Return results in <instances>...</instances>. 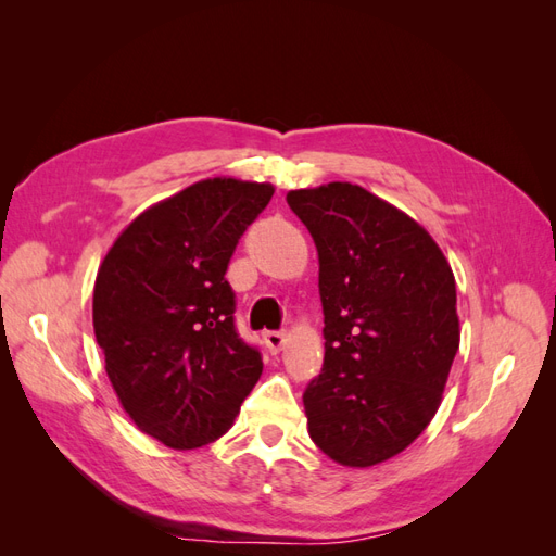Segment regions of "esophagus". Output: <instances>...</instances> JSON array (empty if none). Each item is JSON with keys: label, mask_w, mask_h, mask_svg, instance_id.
I'll list each match as a JSON object with an SVG mask.
<instances>
[{"label": "esophagus", "mask_w": 556, "mask_h": 556, "mask_svg": "<svg viewBox=\"0 0 556 556\" xmlns=\"http://www.w3.org/2000/svg\"><path fill=\"white\" fill-rule=\"evenodd\" d=\"M262 341L268 348V352H271V355H276V352H280L282 345H285V333L282 331H264L262 333Z\"/></svg>", "instance_id": "esophagus-1"}]
</instances>
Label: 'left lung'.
I'll return each mask as SVG.
<instances>
[{"mask_svg":"<svg viewBox=\"0 0 556 556\" xmlns=\"http://www.w3.org/2000/svg\"><path fill=\"white\" fill-rule=\"evenodd\" d=\"M319 257L325 364L304 392L313 443L343 466L406 450L441 406L459 350L457 288L413 217L359 185L288 194Z\"/></svg>","mask_w":556,"mask_h":556,"instance_id":"obj_1","label":"left lung"}]
</instances>
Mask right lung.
<instances>
[{
	"mask_svg": "<svg viewBox=\"0 0 556 556\" xmlns=\"http://www.w3.org/2000/svg\"><path fill=\"white\" fill-rule=\"evenodd\" d=\"M271 197L268 182H194L143 211L99 266L92 323L109 380L137 427L164 445L220 439L262 376L225 274Z\"/></svg>",
	"mask_w": 556,
	"mask_h": 556,
	"instance_id": "obj_1",
	"label": "right lung"
}]
</instances>
